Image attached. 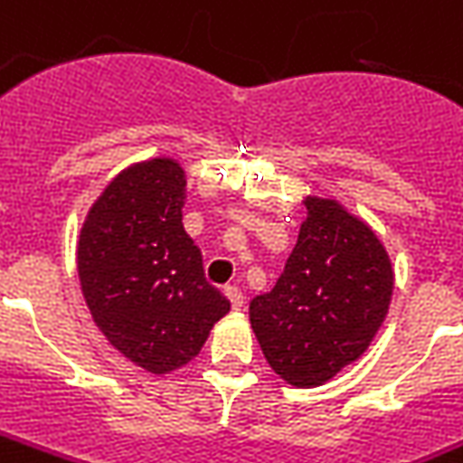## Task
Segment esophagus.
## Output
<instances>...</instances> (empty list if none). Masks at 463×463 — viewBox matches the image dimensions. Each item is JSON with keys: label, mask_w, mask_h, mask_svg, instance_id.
<instances>
[{"label": "esophagus", "mask_w": 463, "mask_h": 463, "mask_svg": "<svg viewBox=\"0 0 463 463\" xmlns=\"http://www.w3.org/2000/svg\"><path fill=\"white\" fill-rule=\"evenodd\" d=\"M225 296H228V300H231L232 310H241L242 308V303H245V298H242L241 288L228 286V288H225Z\"/></svg>", "instance_id": "1"}]
</instances>
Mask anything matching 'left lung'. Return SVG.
<instances>
[{
  "label": "left lung",
  "instance_id": "8db88e82",
  "mask_svg": "<svg viewBox=\"0 0 463 463\" xmlns=\"http://www.w3.org/2000/svg\"><path fill=\"white\" fill-rule=\"evenodd\" d=\"M298 242L270 293L250 300L265 361L316 389L366 354L386 321L393 265L373 228L333 198L306 195Z\"/></svg>",
  "mask_w": 463,
  "mask_h": 463
}]
</instances>
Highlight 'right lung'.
Listing matches in <instances>:
<instances>
[{
	"mask_svg": "<svg viewBox=\"0 0 463 463\" xmlns=\"http://www.w3.org/2000/svg\"><path fill=\"white\" fill-rule=\"evenodd\" d=\"M185 185L173 157L125 167L92 203L77 241L92 321L112 348L155 376L190 364L231 310L183 228Z\"/></svg>",
	"mask_w": 463,
	"mask_h": 463,
	"instance_id": "1",
	"label": "right lung"
}]
</instances>
